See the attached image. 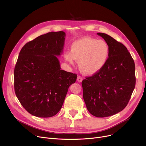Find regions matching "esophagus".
Segmentation results:
<instances>
[{
  "label": "esophagus",
  "instance_id": "34e87169",
  "mask_svg": "<svg viewBox=\"0 0 146 146\" xmlns=\"http://www.w3.org/2000/svg\"><path fill=\"white\" fill-rule=\"evenodd\" d=\"M77 80L79 82H82V80H83V79H82V78L80 77V76H78V78H77Z\"/></svg>",
  "mask_w": 146,
  "mask_h": 146
}]
</instances>
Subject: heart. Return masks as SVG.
<instances>
[{"mask_svg": "<svg viewBox=\"0 0 146 146\" xmlns=\"http://www.w3.org/2000/svg\"><path fill=\"white\" fill-rule=\"evenodd\" d=\"M109 55L110 47L106 41L86 36L73 42L70 52L65 53L64 58L71 64H74V60L78 61L84 74L93 75L105 66Z\"/></svg>", "mask_w": 146, "mask_h": 146, "instance_id": "heart-1", "label": "heart"}]
</instances>
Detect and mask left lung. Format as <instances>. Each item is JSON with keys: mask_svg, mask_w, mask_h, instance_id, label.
Masks as SVG:
<instances>
[{"mask_svg": "<svg viewBox=\"0 0 146 146\" xmlns=\"http://www.w3.org/2000/svg\"><path fill=\"white\" fill-rule=\"evenodd\" d=\"M110 47L109 58L99 72L82 82L88 111L104 118L116 114L127 105L135 85V64L125 46L111 36L97 33Z\"/></svg>", "mask_w": 146, "mask_h": 146, "instance_id": "8db88e82", "label": "left lung"}]
</instances>
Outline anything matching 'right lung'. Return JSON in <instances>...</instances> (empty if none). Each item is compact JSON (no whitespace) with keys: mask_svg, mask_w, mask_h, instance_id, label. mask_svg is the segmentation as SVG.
Masks as SVG:
<instances>
[{"mask_svg":"<svg viewBox=\"0 0 146 146\" xmlns=\"http://www.w3.org/2000/svg\"><path fill=\"white\" fill-rule=\"evenodd\" d=\"M66 34L50 32L27 42L14 70L15 94L33 115L48 118L61 110L77 74L61 70L57 56L63 52Z\"/></svg>","mask_w":146,"mask_h":146,"instance_id":"add662e5","label":"right lung"}]
</instances>
